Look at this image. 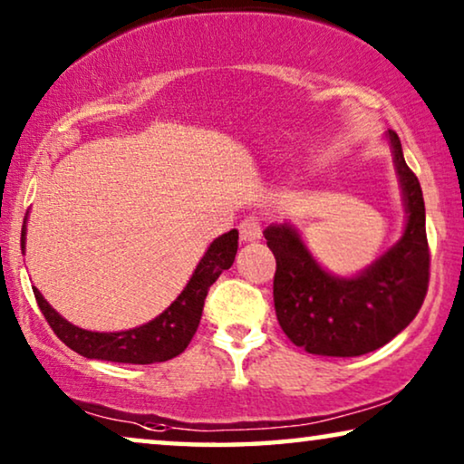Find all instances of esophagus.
<instances>
[{"mask_svg":"<svg viewBox=\"0 0 464 464\" xmlns=\"http://www.w3.org/2000/svg\"><path fill=\"white\" fill-rule=\"evenodd\" d=\"M240 230V238L245 240H259L262 238V219L257 218V215H246V218L240 221L238 226Z\"/></svg>","mask_w":464,"mask_h":464,"instance_id":"obj_1","label":"esophagus"}]
</instances>
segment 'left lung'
<instances>
[{"label":"left lung","instance_id":"1","mask_svg":"<svg viewBox=\"0 0 464 464\" xmlns=\"http://www.w3.org/2000/svg\"><path fill=\"white\" fill-rule=\"evenodd\" d=\"M408 207L403 238L361 276L335 278L314 262L289 226L264 230L276 257L278 325L304 351L359 357L391 342L414 321L429 289L430 251L420 181L405 164L401 141L389 130Z\"/></svg>","mask_w":464,"mask_h":464}]
</instances>
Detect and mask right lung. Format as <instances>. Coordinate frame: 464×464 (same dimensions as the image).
Masks as SVG:
<instances>
[{"instance_id": "obj_1", "label": "right lung", "mask_w": 464, "mask_h": 464, "mask_svg": "<svg viewBox=\"0 0 464 464\" xmlns=\"http://www.w3.org/2000/svg\"><path fill=\"white\" fill-rule=\"evenodd\" d=\"M21 249L24 251V226L21 232ZM238 251V232L230 230L224 237L213 240L205 257L196 266L192 278L181 291V295L164 310L160 316L150 321L148 325L129 329L118 334H99L86 332L67 323L50 304L44 300L42 294L34 289L35 302L42 314L46 316L48 325L53 327L63 344L72 351L80 353L82 357L113 361V363H135L150 365L169 361L186 351L189 340L198 329L202 308L211 285L218 281L224 270L234 264V256Z\"/></svg>"}]
</instances>
